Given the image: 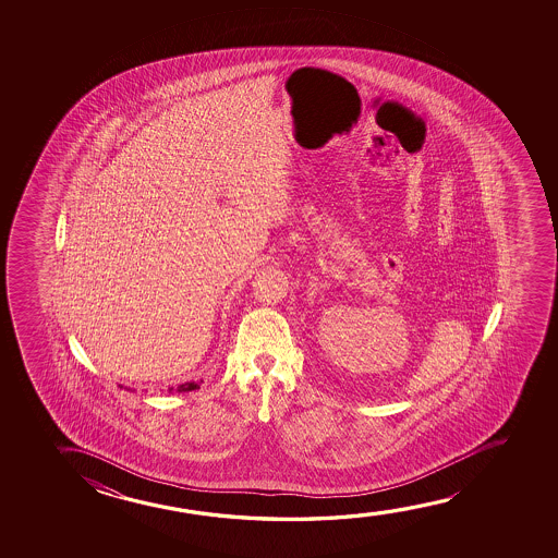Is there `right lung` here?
Segmentation results:
<instances>
[{"mask_svg": "<svg viewBox=\"0 0 558 558\" xmlns=\"http://www.w3.org/2000/svg\"><path fill=\"white\" fill-rule=\"evenodd\" d=\"M194 389H199V385L198 383H183V385H179V387H177V392H186V390H194ZM171 390H175L173 389V387H171V389H169V392H171Z\"/></svg>", "mask_w": 558, "mask_h": 558, "instance_id": "add662e5", "label": "right lung"}]
</instances>
